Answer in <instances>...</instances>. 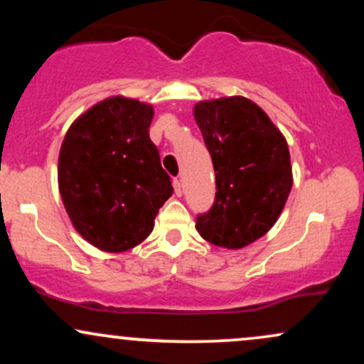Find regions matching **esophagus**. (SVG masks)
Wrapping results in <instances>:
<instances>
[{
  "label": "esophagus",
  "mask_w": 364,
  "mask_h": 364,
  "mask_svg": "<svg viewBox=\"0 0 364 364\" xmlns=\"http://www.w3.org/2000/svg\"><path fill=\"white\" fill-rule=\"evenodd\" d=\"M173 186H174V193H176L178 196H181L183 195V183H181V179L174 178Z\"/></svg>",
  "instance_id": "34e87169"
}]
</instances>
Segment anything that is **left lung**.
Listing matches in <instances>:
<instances>
[{
  "mask_svg": "<svg viewBox=\"0 0 364 364\" xmlns=\"http://www.w3.org/2000/svg\"><path fill=\"white\" fill-rule=\"evenodd\" d=\"M215 171V200L196 217L208 243L240 250L262 237L281 215L292 186L287 141L246 97L202 101L193 109Z\"/></svg>",
  "mask_w": 364,
  "mask_h": 364,
  "instance_id": "obj_1",
  "label": "left lung"
}]
</instances>
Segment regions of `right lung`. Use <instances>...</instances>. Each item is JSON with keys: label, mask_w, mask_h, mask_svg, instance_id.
<instances>
[{"label": "right lung", "mask_w": 364, "mask_h": 364, "mask_svg": "<svg viewBox=\"0 0 364 364\" xmlns=\"http://www.w3.org/2000/svg\"><path fill=\"white\" fill-rule=\"evenodd\" d=\"M150 104L116 95L73 121L58 159V185L70 219L102 252L133 248L154 229L173 195L149 136Z\"/></svg>", "instance_id": "obj_1"}]
</instances>
